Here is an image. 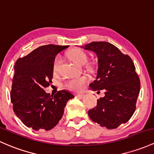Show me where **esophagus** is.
Instances as JSON below:
<instances>
[{
  "instance_id": "obj_1",
  "label": "esophagus",
  "mask_w": 154,
  "mask_h": 154,
  "mask_svg": "<svg viewBox=\"0 0 154 154\" xmlns=\"http://www.w3.org/2000/svg\"><path fill=\"white\" fill-rule=\"evenodd\" d=\"M75 97H79V98H83L84 97V94H76V95H75Z\"/></svg>"
}]
</instances>
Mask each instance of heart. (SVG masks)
<instances>
[{
    "instance_id": "heart-1",
    "label": "heart",
    "mask_w": 154,
    "mask_h": 154,
    "mask_svg": "<svg viewBox=\"0 0 154 154\" xmlns=\"http://www.w3.org/2000/svg\"><path fill=\"white\" fill-rule=\"evenodd\" d=\"M67 56L70 58L71 61L74 62V63L77 64H80V65H83L85 64L87 62V56L83 51L81 49H72L67 54ZM61 62H62V59L61 57L57 56L55 58L53 63V71L56 72L58 70L59 65H60ZM87 77L84 75H80V76H75L72 79H69L67 82L64 83V85L69 90L75 91H80L83 88L84 85L87 82Z\"/></svg>"
}]
</instances>
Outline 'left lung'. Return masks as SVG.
<instances>
[{
    "label": "left lung",
    "mask_w": 154,
    "mask_h": 154,
    "mask_svg": "<svg viewBox=\"0 0 154 154\" xmlns=\"http://www.w3.org/2000/svg\"><path fill=\"white\" fill-rule=\"evenodd\" d=\"M82 48L97 57L96 79L90 84V89L105 92L97 106L88 111L89 116L100 126L117 128L128 122L136 109L140 82L134 64L128 55L107 42H93Z\"/></svg>",
    "instance_id": "obj_1"
}]
</instances>
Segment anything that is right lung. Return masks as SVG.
Wrapping results in <instances>:
<instances>
[{"instance_id": "obj_1", "label": "right lung", "mask_w": 154, "mask_h": 154, "mask_svg": "<svg viewBox=\"0 0 154 154\" xmlns=\"http://www.w3.org/2000/svg\"><path fill=\"white\" fill-rule=\"evenodd\" d=\"M68 47L42 45L16 62L11 101L15 115L29 128L51 130L62 119L67 102L74 97L67 90L54 95L44 90L51 82L56 56Z\"/></svg>"}]
</instances>
